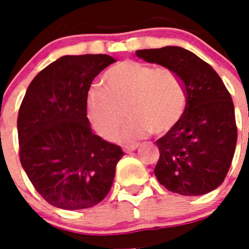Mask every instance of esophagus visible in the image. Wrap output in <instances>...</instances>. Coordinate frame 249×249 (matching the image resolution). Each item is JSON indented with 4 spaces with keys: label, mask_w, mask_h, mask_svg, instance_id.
Returning a JSON list of instances; mask_svg holds the SVG:
<instances>
[{
    "label": "esophagus",
    "mask_w": 249,
    "mask_h": 249,
    "mask_svg": "<svg viewBox=\"0 0 249 249\" xmlns=\"http://www.w3.org/2000/svg\"><path fill=\"white\" fill-rule=\"evenodd\" d=\"M138 148V144H132V146H126L124 147V152H132V151H136Z\"/></svg>",
    "instance_id": "1"
}]
</instances>
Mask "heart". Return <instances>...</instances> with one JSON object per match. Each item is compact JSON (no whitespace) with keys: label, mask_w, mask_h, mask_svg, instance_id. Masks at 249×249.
I'll return each instance as SVG.
<instances>
[{"label":"heart","mask_w":249,"mask_h":249,"mask_svg":"<svg viewBox=\"0 0 249 249\" xmlns=\"http://www.w3.org/2000/svg\"><path fill=\"white\" fill-rule=\"evenodd\" d=\"M87 96V113L92 127L105 140H113L127 121L129 140L152 132L163 136L179 124L186 112L183 83L175 71L155 68L138 61H122L103 76Z\"/></svg>","instance_id":"heart-1"}]
</instances>
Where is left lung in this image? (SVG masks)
Here are the masks:
<instances>
[{"mask_svg":"<svg viewBox=\"0 0 249 249\" xmlns=\"http://www.w3.org/2000/svg\"><path fill=\"white\" fill-rule=\"evenodd\" d=\"M136 56L175 71L186 91L182 121L156 141L158 182L182 196L215 190L227 176L237 143L234 106L223 81L203 59L177 46L138 50Z\"/></svg>","mask_w":249,"mask_h":249,"instance_id":"left-lung-1","label":"left lung"}]
</instances>
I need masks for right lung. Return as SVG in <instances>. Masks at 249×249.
Wrapping results in <instances>:
<instances>
[{
    "label": "right lung",
    "instance_id": "add662e5",
    "mask_svg": "<svg viewBox=\"0 0 249 249\" xmlns=\"http://www.w3.org/2000/svg\"><path fill=\"white\" fill-rule=\"evenodd\" d=\"M113 62L107 54L61 57L32 80L19 107L22 167L37 192L61 210L100 203L124 155L94 135L87 118L92 81Z\"/></svg>",
    "mask_w": 249,
    "mask_h": 249
}]
</instances>
